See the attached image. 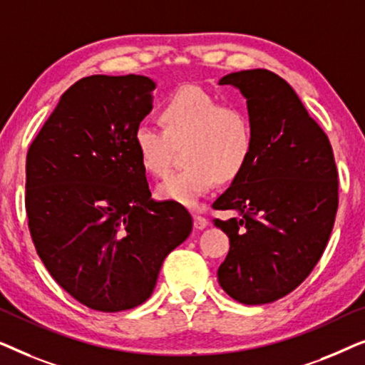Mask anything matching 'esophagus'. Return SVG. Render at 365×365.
Returning a JSON list of instances; mask_svg holds the SVG:
<instances>
[{
  "label": "esophagus",
  "mask_w": 365,
  "mask_h": 365,
  "mask_svg": "<svg viewBox=\"0 0 365 365\" xmlns=\"http://www.w3.org/2000/svg\"><path fill=\"white\" fill-rule=\"evenodd\" d=\"M207 224H209V221L206 217H202V216H194V227L196 229H199V231H201V229H204V227H207Z\"/></svg>",
  "instance_id": "34e87169"
}]
</instances>
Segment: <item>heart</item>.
Returning <instances> with one entry per match:
<instances>
[{"label": "heart", "mask_w": 365, "mask_h": 365, "mask_svg": "<svg viewBox=\"0 0 365 365\" xmlns=\"http://www.w3.org/2000/svg\"><path fill=\"white\" fill-rule=\"evenodd\" d=\"M161 128L143 123L134 131L139 163L163 176L171 166L174 144L182 148L181 169L158 184V196L182 206H196L219 179H236L254 153V126L246 109L226 104L197 86L174 91L159 108Z\"/></svg>", "instance_id": "heart-1"}]
</instances>
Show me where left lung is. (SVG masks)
<instances>
[{
  "mask_svg": "<svg viewBox=\"0 0 365 365\" xmlns=\"http://www.w3.org/2000/svg\"><path fill=\"white\" fill-rule=\"evenodd\" d=\"M219 84L237 88L254 126L251 161L212 207L229 237L217 281L234 301L259 306L292 292L321 259L334 227L339 181L331 143L276 73L247 69Z\"/></svg>",
  "mask_w": 365,
  "mask_h": 365,
  "instance_id": "1",
  "label": "left lung"
}]
</instances>
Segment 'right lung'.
I'll return each instance as SVG.
<instances>
[{"label": "right lung", "instance_id": "obj_1", "mask_svg": "<svg viewBox=\"0 0 365 365\" xmlns=\"http://www.w3.org/2000/svg\"><path fill=\"white\" fill-rule=\"evenodd\" d=\"M154 88L139 74L79 79L28 149L34 247L54 281L94 311L146 301L164 259L192 231L182 204L151 197L134 148Z\"/></svg>", "mask_w": 365, "mask_h": 365}]
</instances>
